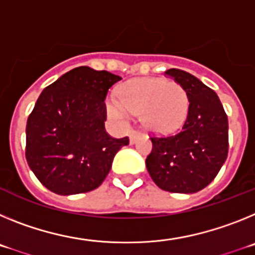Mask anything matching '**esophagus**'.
<instances>
[{
  "label": "esophagus",
  "mask_w": 255,
  "mask_h": 255,
  "mask_svg": "<svg viewBox=\"0 0 255 255\" xmlns=\"http://www.w3.org/2000/svg\"><path fill=\"white\" fill-rule=\"evenodd\" d=\"M139 138H140V132L136 131V130H131V132H130V144L136 143Z\"/></svg>",
  "instance_id": "1"
}]
</instances>
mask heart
Returning <instances> with one entry per match:
<instances>
[{"instance_id":"b5f03b06","label":"heart","mask_w":255,"mask_h":255,"mask_svg":"<svg viewBox=\"0 0 255 255\" xmlns=\"http://www.w3.org/2000/svg\"><path fill=\"white\" fill-rule=\"evenodd\" d=\"M117 101H108V114L123 120L128 111L140 114L141 123L155 132H170L186 119L189 97L185 89L171 80L134 79L117 89Z\"/></svg>"}]
</instances>
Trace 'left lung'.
I'll return each instance as SVG.
<instances>
[{
    "instance_id": "obj_1",
    "label": "left lung",
    "mask_w": 255,
    "mask_h": 255,
    "mask_svg": "<svg viewBox=\"0 0 255 255\" xmlns=\"http://www.w3.org/2000/svg\"><path fill=\"white\" fill-rule=\"evenodd\" d=\"M166 75L185 89L189 110L181 130L152 136L145 159L155 185L170 193H197L217 176L229 153V121L215 91L194 75L170 69Z\"/></svg>"
}]
</instances>
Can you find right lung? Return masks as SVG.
<instances>
[{
  "mask_svg": "<svg viewBox=\"0 0 255 255\" xmlns=\"http://www.w3.org/2000/svg\"><path fill=\"white\" fill-rule=\"evenodd\" d=\"M119 75L75 67L40 93L26 123L25 157L48 190L60 195L97 189L111 170L114 157L129 138L105 130L108 89Z\"/></svg>",
  "mask_w": 255,
  "mask_h": 255,
  "instance_id": "add662e5",
  "label": "right lung"
}]
</instances>
